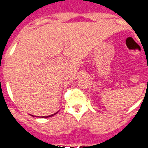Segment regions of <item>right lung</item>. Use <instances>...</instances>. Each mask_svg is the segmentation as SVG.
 Segmentation results:
<instances>
[{
  "instance_id": "obj_1",
  "label": "right lung",
  "mask_w": 148,
  "mask_h": 148,
  "mask_svg": "<svg viewBox=\"0 0 148 148\" xmlns=\"http://www.w3.org/2000/svg\"><path fill=\"white\" fill-rule=\"evenodd\" d=\"M58 112H55V113H54V114L50 115V116H42V117L47 118V117H50V116H54V115H55V114H56V113H58ZM31 116H34L33 115H31ZM36 117H39V116H36Z\"/></svg>"
}]
</instances>
